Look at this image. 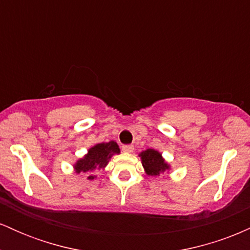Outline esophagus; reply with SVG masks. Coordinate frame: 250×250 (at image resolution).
<instances>
[{"instance_id":"esophagus-1","label":"esophagus","mask_w":250,"mask_h":250,"mask_svg":"<svg viewBox=\"0 0 250 250\" xmlns=\"http://www.w3.org/2000/svg\"><path fill=\"white\" fill-rule=\"evenodd\" d=\"M122 150L125 151V153H131V151L134 150V146H131V145L122 146Z\"/></svg>"}]
</instances>
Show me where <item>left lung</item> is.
<instances>
[{"label": "left lung", "mask_w": 250, "mask_h": 250, "mask_svg": "<svg viewBox=\"0 0 250 250\" xmlns=\"http://www.w3.org/2000/svg\"><path fill=\"white\" fill-rule=\"evenodd\" d=\"M139 156H141L142 166L146 174L149 176H159L160 174L165 173L170 168L162 157V154L155 149H147L140 153Z\"/></svg>", "instance_id": "left-lung-1"}]
</instances>
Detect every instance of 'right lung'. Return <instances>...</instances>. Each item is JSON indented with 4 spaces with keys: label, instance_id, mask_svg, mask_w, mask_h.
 Masks as SVG:
<instances>
[{
    "label": "right lung",
    "instance_id": "right-lung-1",
    "mask_svg": "<svg viewBox=\"0 0 250 250\" xmlns=\"http://www.w3.org/2000/svg\"><path fill=\"white\" fill-rule=\"evenodd\" d=\"M115 154H120V148L115 141L97 143L89 149L87 155L74 165V169L77 174L88 173V180H94L95 175L93 174L105 168L109 160Z\"/></svg>",
    "mask_w": 250,
    "mask_h": 250
}]
</instances>
